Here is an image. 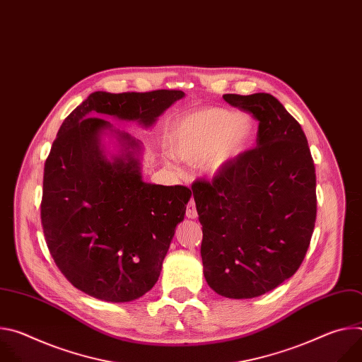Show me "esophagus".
Returning <instances> with one entry per match:
<instances>
[{
	"label": "esophagus",
	"instance_id": "esophagus-1",
	"mask_svg": "<svg viewBox=\"0 0 362 362\" xmlns=\"http://www.w3.org/2000/svg\"><path fill=\"white\" fill-rule=\"evenodd\" d=\"M186 216H187L189 219H196V218H197V209H196V203H194V200H193V199L187 203V208H186Z\"/></svg>",
	"mask_w": 362,
	"mask_h": 362
}]
</instances>
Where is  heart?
I'll list each match as a JSON object with an SVG mask.
<instances>
[{
  "instance_id": "heart-1",
  "label": "heart",
  "mask_w": 362,
  "mask_h": 362,
  "mask_svg": "<svg viewBox=\"0 0 362 362\" xmlns=\"http://www.w3.org/2000/svg\"><path fill=\"white\" fill-rule=\"evenodd\" d=\"M252 139L246 117L223 109H204L177 120L168 133V148L186 163H203L209 173L219 172Z\"/></svg>"
}]
</instances>
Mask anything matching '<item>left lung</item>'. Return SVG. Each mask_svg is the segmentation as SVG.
Masks as SVG:
<instances>
[{"mask_svg":"<svg viewBox=\"0 0 362 362\" xmlns=\"http://www.w3.org/2000/svg\"><path fill=\"white\" fill-rule=\"evenodd\" d=\"M257 120L256 147L211 182L192 185L203 239L206 282L219 295L247 299L291 278L317 219L315 166L300 124L268 93L225 94Z\"/></svg>","mask_w":362,"mask_h":362,"instance_id":"1","label":"left lung"}]
</instances>
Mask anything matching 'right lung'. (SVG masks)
I'll list each match as a JSON object with an SVG mask.
<instances>
[{
  "label": "right lung",
  "mask_w": 362,
  "mask_h": 362,
  "mask_svg": "<svg viewBox=\"0 0 362 362\" xmlns=\"http://www.w3.org/2000/svg\"><path fill=\"white\" fill-rule=\"evenodd\" d=\"M183 95L180 90L91 93L51 146L41 199L45 242L67 281L90 296L129 302L150 291L192 196L182 185L143 182L133 154L140 144L126 133H119L124 154L107 160L100 134L112 124L97 116L148 127Z\"/></svg>",
  "instance_id": "right-lung-1"
}]
</instances>
